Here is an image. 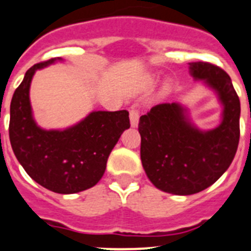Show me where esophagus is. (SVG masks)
<instances>
[{"label": "esophagus", "instance_id": "esophagus-1", "mask_svg": "<svg viewBox=\"0 0 251 251\" xmlns=\"http://www.w3.org/2000/svg\"><path fill=\"white\" fill-rule=\"evenodd\" d=\"M129 121H130V127L132 128L138 127V122H140V114H138V110L132 109V110L129 111Z\"/></svg>", "mask_w": 251, "mask_h": 251}]
</instances>
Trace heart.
Returning <instances> with one entry per match:
<instances>
[{
    "instance_id": "1",
    "label": "heart",
    "mask_w": 251,
    "mask_h": 251,
    "mask_svg": "<svg viewBox=\"0 0 251 251\" xmlns=\"http://www.w3.org/2000/svg\"><path fill=\"white\" fill-rule=\"evenodd\" d=\"M156 80H157V78H156V76H153V75H149V76H146V78H145V83H146L149 87H151L155 85ZM169 89H170V85L168 83V85L165 86V90H169Z\"/></svg>"
}]
</instances>
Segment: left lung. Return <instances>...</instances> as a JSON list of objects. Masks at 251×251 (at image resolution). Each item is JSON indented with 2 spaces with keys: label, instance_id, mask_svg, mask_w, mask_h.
Masks as SVG:
<instances>
[{
  "label": "left lung",
  "instance_id": "8db88e82",
  "mask_svg": "<svg viewBox=\"0 0 251 251\" xmlns=\"http://www.w3.org/2000/svg\"><path fill=\"white\" fill-rule=\"evenodd\" d=\"M189 74L221 105L215 128H199L180 102L156 105L138 124L143 170L157 189L175 196L196 194L216 183L230 168L240 138V100L230 76L207 62L189 63Z\"/></svg>",
  "mask_w": 251,
  "mask_h": 251
}]
</instances>
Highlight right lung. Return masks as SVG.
Listing matches in <instances>:
<instances>
[{
	"instance_id": "obj_1",
	"label": "right lung",
	"mask_w": 251,
	"mask_h": 251,
	"mask_svg": "<svg viewBox=\"0 0 251 251\" xmlns=\"http://www.w3.org/2000/svg\"><path fill=\"white\" fill-rule=\"evenodd\" d=\"M61 57L34 64L15 90L10 105V142L18 161L34 181L59 194L82 192L99 183L106 161L124 130L127 110H94L74 126L46 129L38 126L30 102V85L38 70Z\"/></svg>"
}]
</instances>
